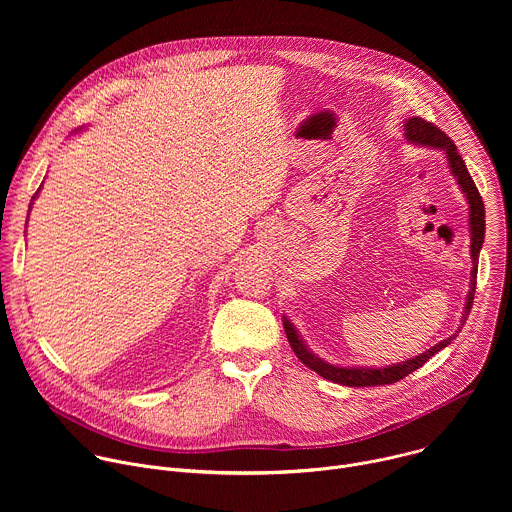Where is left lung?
I'll return each mask as SVG.
<instances>
[{
    "label": "left lung",
    "instance_id": "obj_1",
    "mask_svg": "<svg viewBox=\"0 0 512 512\" xmlns=\"http://www.w3.org/2000/svg\"><path fill=\"white\" fill-rule=\"evenodd\" d=\"M405 139L417 143V145H429V148H437L446 152L448 156V162H450V168H452V174L456 176L460 188L464 190L466 198H468V204H470V233H472V245H470V253H472V285H470V291H468V300H466V308H464V320L462 324L466 322V316H470V310H472V304H474V291H476V273H478V255H480V249H482V243H484V202H482V196L462 160V156L458 154V148L456 143L440 129L437 125L421 119V117H411L407 119L405 123ZM283 328H285V334H287V340L291 344V348H294L296 356L306 364V367H310L314 373H318L320 377L332 381V383H340V385H346V387H375V385H391V383H397L401 379H405L407 375H411L413 371H417L419 367H423V364L435 354L440 352L442 348H446L454 338H446L442 340L440 344H435L433 348L425 350L423 354L415 356V358H409L401 364H393V367H385V369H346V367H336V364H328L324 362L322 358L314 356L308 346L300 340L296 328L289 324V320H283Z\"/></svg>",
    "mask_w": 512,
    "mask_h": 512
}]
</instances>
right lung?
I'll use <instances>...</instances> for the list:
<instances>
[{
  "label": "right lung",
  "mask_w": 512,
  "mask_h": 512,
  "mask_svg": "<svg viewBox=\"0 0 512 512\" xmlns=\"http://www.w3.org/2000/svg\"><path fill=\"white\" fill-rule=\"evenodd\" d=\"M36 194H38V192H36Z\"/></svg>",
  "instance_id": "1"
}]
</instances>
